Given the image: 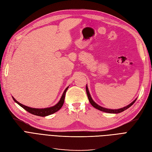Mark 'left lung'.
Here are the masks:
<instances>
[{"label": "left lung", "mask_w": 152, "mask_h": 152, "mask_svg": "<svg viewBox=\"0 0 152 152\" xmlns=\"http://www.w3.org/2000/svg\"><path fill=\"white\" fill-rule=\"evenodd\" d=\"M86 93H87V97H88V99H89V101L90 103L92 104V106H93V107L98 109L99 110H101V111L102 112H107V113H121L123 111H124V110H127V108H129L130 107H131V106L134 103V102L136 101V99L134 101V102H132L131 104H129V105L126 106V107H124V108H120V109H117V110H111V109H107V108H103L102 107H100V106H99L98 104H96L94 101L93 100V99L91 98V96L89 94V90H88V88H87V86H86Z\"/></svg>", "instance_id": "obj_1"}]
</instances>
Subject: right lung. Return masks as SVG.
I'll list each match as a JSON object with an SVG mask.
<instances>
[{
  "instance_id": "1",
  "label": "right lung",
  "mask_w": 152,
  "mask_h": 152,
  "mask_svg": "<svg viewBox=\"0 0 152 152\" xmlns=\"http://www.w3.org/2000/svg\"><path fill=\"white\" fill-rule=\"evenodd\" d=\"M68 88V87H66V89L64 91V93L61 96V98L59 100V102L55 105L54 107H50V108H42V109H38V108H32L28 107H26V106H25L23 104H21L20 103H19L16 101L15 98L12 97V99H14L15 102L19 104L20 106L24 108L25 110H26L27 112H28L29 113L35 115H37V116H40V117H45V116H48L49 115H51L55 112H58V110L60 109L62 106L63 105L64 103V100H65V94H66V92L67 91Z\"/></svg>"
}]
</instances>
